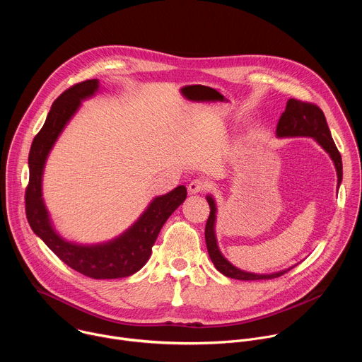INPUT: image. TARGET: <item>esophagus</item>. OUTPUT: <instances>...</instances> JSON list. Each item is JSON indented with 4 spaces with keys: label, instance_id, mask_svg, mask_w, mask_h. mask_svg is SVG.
<instances>
[{
    "label": "esophagus",
    "instance_id": "34e87169",
    "mask_svg": "<svg viewBox=\"0 0 362 362\" xmlns=\"http://www.w3.org/2000/svg\"><path fill=\"white\" fill-rule=\"evenodd\" d=\"M211 186L209 183L203 180V179H194L189 183V192L190 193H202V192H206Z\"/></svg>",
    "mask_w": 362,
    "mask_h": 362
}]
</instances>
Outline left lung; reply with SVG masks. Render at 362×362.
Instances as JSON below:
<instances>
[{
    "mask_svg": "<svg viewBox=\"0 0 362 362\" xmlns=\"http://www.w3.org/2000/svg\"><path fill=\"white\" fill-rule=\"evenodd\" d=\"M276 134L279 137H293V136H309L314 137L332 158L335 163V169L338 173V185L342 180V160H341V154L332 140L329 127L327 124V119L324 116V112L314 105V103L309 101H302L296 98H289L286 103V109L282 113L278 126H276ZM208 203L211 208V214L208 221H206V228H204V239H206V246H208V252L211 259L215 265V268L223 274L228 278L232 279H240V281H261V279H274L279 278L284 274H286L289 269L271 274V275H256V274H249L243 272L238 268H235L232 264H229L222 253L219 252V247L216 245V238H215V202L211 196H208Z\"/></svg>",
    "mask_w": 362,
    "mask_h": 362,
    "instance_id": "left-lung-1",
    "label": "left lung"
}]
</instances>
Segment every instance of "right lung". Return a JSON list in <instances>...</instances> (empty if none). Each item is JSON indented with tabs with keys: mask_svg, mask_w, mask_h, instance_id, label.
<instances>
[{
	"mask_svg": "<svg viewBox=\"0 0 362 362\" xmlns=\"http://www.w3.org/2000/svg\"><path fill=\"white\" fill-rule=\"evenodd\" d=\"M97 87L95 78L77 83L63 91L51 106L28 154L30 179L25 187V214L33 232L71 269L93 279H117L133 275L147 262L162 226L185 202L187 192L185 186H179L170 193L156 197L133 228L105 245L69 243L53 230L41 197L42 168L49 148L78 109L80 100L91 95Z\"/></svg>",
	"mask_w": 362,
	"mask_h": 362,
	"instance_id": "right-lung-1",
	"label": "right lung"
}]
</instances>
